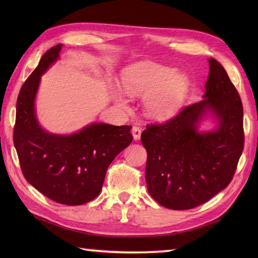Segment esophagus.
I'll return each mask as SVG.
<instances>
[{"label":"esophagus","mask_w":258,"mask_h":258,"mask_svg":"<svg viewBox=\"0 0 258 258\" xmlns=\"http://www.w3.org/2000/svg\"><path fill=\"white\" fill-rule=\"evenodd\" d=\"M132 134H133V138L135 141L140 140L141 138V134H142V130L141 127H139V126H133L132 128Z\"/></svg>","instance_id":"34e87169"}]
</instances>
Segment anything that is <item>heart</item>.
<instances>
[{"label":"heart","instance_id":"obj_1","mask_svg":"<svg viewBox=\"0 0 258 258\" xmlns=\"http://www.w3.org/2000/svg\"><path fill=\"white\" fill-rule=\"evenodd\" d=\"M122 86L128 96L146 95V113L154 118L163 119L172 116L182 105L187 83L183 75L176 74L171 68L143 62L124 71ZM115 100L120 106L126 105L120 92H116Z\"/></svg>","mask_w":258,"mask_h":258}]
</instances>
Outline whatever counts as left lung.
Returning <instances> with one entry per match:
<instances>
[{
  "label": "left lung",
  "instance_id": "1",
  "mask_svg": "<svg viewBox=\"0 0 258 258\" xmlns=\"http://www.w3.org/2000/svg\"><path fill=\"white\" fill-rule=\"evenodd\" d=\"M204 98L141 135L147 152L145 180L150 195L171 210H190L231 183L244 149L243 104L225 69L208 58ZM220 122L214 133L197 127L205 112Z\"/></svg>",
  "mask_w": 258,
  "mask_h": 258
}]
</instances>
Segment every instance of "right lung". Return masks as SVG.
Returning a JSON list of instances; mask_svg holds the SVG:
<instances>
[{"label": "right lung", "mask_w": 258, "mask_h": 258, "mask_svg": "<svg viewBox=\"0 0 258 258\" xmlns=\"http://www.w3.org/2000/svg\"><path fill=\"white\" fill-rule=\"evenodd\" d=\"M61 47L47 50L22 85L13 142L27 182L59 204L83 205L101 193L109 164L133 141L132 126L94 123L72 135L41 128L34 111L36 91L41 75L56 61Z\"/></svg>", "instance_id": "add662e5"}]
</instances>
